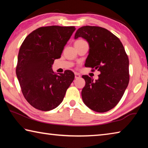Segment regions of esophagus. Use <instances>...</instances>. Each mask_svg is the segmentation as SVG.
<instances>
[{"label":"esophagus","mask_w":148,"mask_h":148,"mask_svg":"<svg viewBox=\"0 0 148 148\" xmlns=\"http://www.w3.org/2000/svg\"><path fill=\"white\" fill-rule=\"evenodd\" d=\"M80 75L79 74H77V73H75V78L76 79H77V78H79L80 77Z\"/></svg>","instance_id":"esophagus-1"}]
</instances>
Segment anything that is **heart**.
Returning a JSON list of instances; mask_svg holds the SVG:
<instances>
[{"instance_id": "b5f03b06", "label": "heart", "mask_w": 148, "mask_h": 148, "mask_svg": "<svg viewBox=\"0 0 148 148\" xmlns=\"http://www.w3.org/2000/svg\"><path fill=\"white\" fill-rule=\"evenodd\" d=\"M82 41H84L83 40H77L76 42H82Z\"/></svg>"}]
</instances>
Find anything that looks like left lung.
I'll list each match as a JSON object with an SVG mask.
<instances>
[{
	"label": "left lung",
	"instance_id": "left-lung-1",
	"mask_svg": "<svg viewBox=\"0 0 148 148\" xmlns=\"http://www.w3.org/2000/svg\"><path fill=\"white\" fill-rule=\"evenodd\" d=\"M88 42L86 67L101 72L99 79L84 75L86 86L82 91L84 104L97 112H106L118 104L129 82V58L116 36L104 28L84 26L77 30L74 38Z\"/></svg>",
	"mask_w": 148,
	"mask_h": 148
}]
</instances>
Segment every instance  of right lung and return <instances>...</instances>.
I'll list each match as a JSON object with an SVG mask.
<instances>
[{"instance_id":"right-lung-1","label":"right lung","mask_w":148,"mask_h":148,"mask_svg":"<svg viewBox=\"0 0 148 148\" xmlns=\"http://www.w3.org/2000/svg\"><path fill=\"white\" fill-rule=\"evenodd\" d=\"M75 27L47 26L32 31L20 47L16 75L27 101L36 109L49 111L61 103L74 79L70 70L59 75L51 69L61 57Z\"/></svg>"}]
</instances>
